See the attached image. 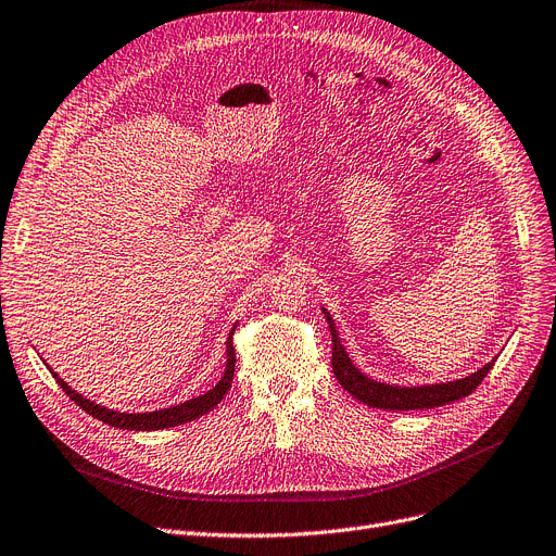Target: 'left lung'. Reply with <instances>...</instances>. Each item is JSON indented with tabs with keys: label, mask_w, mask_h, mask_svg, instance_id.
Masks as SVG:
<instances>
[{
	"label": "left lung",
	"mask_w": 556,
	"mask_h": 556,
	"mask_svg": "<svg viewBox=\"0 0 556 556\" xmlns=\"http://www.w3.org/2000/svg\"><path fill=\"white\" fill-rule=\"evenodd\" d=\"M325 311V318L331 329V368L338 379V383L343 389L354 395L358 402H364L372 408H383V412H414V408H433V406H443L454 400L468 397L477 386L484 381L489 370L493 368L495 358L484 368H479L466 379H456L450 383H433V386H418V389H402V386H389V383H379L375 379H368L364 372H358L350 356L345 354L341 345V336H338V329L331 320V316Z\"/></svg>",
	"instance_id": "obj_1"
}]
</instances>
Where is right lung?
Wrapping results in <instances>:
<instances>
[{
  "mask_svg": "<svg viewBox=\"0 0 556 556\" xmlns=\"http://www.w3.org/2000/svg\"><path fill=\"white\" fill-rule=\"evenodd\" d=\"M236 329V327H233ZM233 329L229 333L227 341V368L223 379L213 386V389L200 397H192L184 404L170 406V408H161V412H150V414H119V412H111L106 406L94 404L86 397H81L77 391H72L70 386L56 375L54 379L59 381V386L63 389V393L75 402L77 406H81L86 414H90L92 418H98L111 427H119V429H131V431H154V429H165V427H177L184 422L195 420L204 414H208L215 404H220V400L227 395V391L231 389V379H233V368H236V350H233Z\"/></svg>",
  "mask_w": 556,
  "mask_h": 556,
  "instance_id": "right-lung-1",
  "label": "right lung"
}]
</instances>
